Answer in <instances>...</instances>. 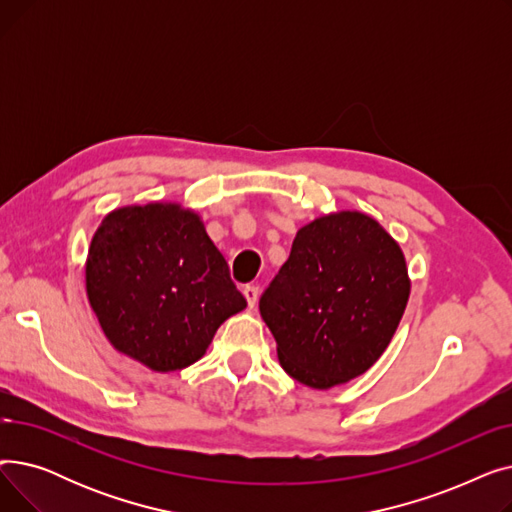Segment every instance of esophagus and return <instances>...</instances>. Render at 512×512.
<instances>
[{
    "label": "esophagus",
    "mask_w": 512,
    "mask_h": 512,
    "mask_svg": "<svg viewBox=\"0 0 512 512\" xmlns=\"http://www.w3.org/2000/svg\"><path fill=\"white\" fill-rule=\"evenodd\" d=\"M242 294H245V299H247L249 307L253 309L255 303H257V299H259V288H257L255 284H247L245 288H242Z\"/></svg>",
    "instance_id": "esophagus-1"
}]
</instances>
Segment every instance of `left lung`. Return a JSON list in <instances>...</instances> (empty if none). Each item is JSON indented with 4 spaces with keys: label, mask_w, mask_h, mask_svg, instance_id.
Returning <instances> with one entry per match:
<instances>
[{
    "label": "left lung",
    "mask_w": 512,
    "mask_h": 512,
    "mask_svg": "<svg viewBox=\"0 0 512 512\" xmlns=\"http://www.w3.org/2000/svg\"><path fill=\"white\" fill-rule=\"evenodd\" d=\"M409 294L398 242L371 215L342 209L299 228L259 311L290 378L330 390L384 355Z\"/></svg>",
    "instance_id": "1"
}]
</instances>
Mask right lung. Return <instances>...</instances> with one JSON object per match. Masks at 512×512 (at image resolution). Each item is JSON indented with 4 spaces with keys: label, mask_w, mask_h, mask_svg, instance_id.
<instances>
[{
    "label": "right lung",
    "mask_w": 512,
    "mask_h": 512,
    "mask_svg": "<svg viewBox=\"0 0 512 512\" xmlns=\"http://www.w3.org/2000/svg\"><path fill=\"white\" fill-rule=\"evenodd\" d=\"M85 286L105 338L155 373L197 363L247 307L201 215L174 201L107 213L89 245Z\"/></svg>",
    "instance_id": "add662e5"
}]
</instances>
